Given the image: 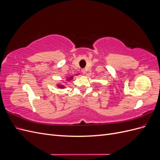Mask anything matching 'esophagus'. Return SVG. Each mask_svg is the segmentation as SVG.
<instances>
[{
	"mask_svg": "<svg viewBox=\"0 0 160 160\" xmlns=\"http://www.w3.org/2000/svg\"><path fill=\"white\" fill-rule=\"evenodd\" d=\"M81 72H83V74H86V70H85V69H82V70H81Z\"/></svg>",
	"mask_w": 160,
	"mask_h": 160,
	"instance_id": "obj_1",
	"label": "esophagus"
}]
</instances>
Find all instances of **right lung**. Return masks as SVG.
<instances>
[{
  "mask_svg": "<svg viewBox=\"0 0 160 160\" xmlns=\"http://www.w3.org/2000/svg\"><path fill=\"white\" fill-rule=\"evenodd\" d=\"M72 78H73V77L72 76H71V77H68V78L67 79V81H71L72 79ZM57 86H58V88H61V89H63L65 87L62 85H57Z\"/></svg>",
  "mask_w": 160,
  "mask_h": 160,
  "instance_id": "1",
  "label": "right lung"
}]
</instances>
